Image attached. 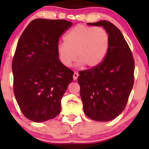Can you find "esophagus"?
Instances as JSON below:
<instances>
[{
  "mask_svg": "<svg viewBox=\"0 0 149 149\" xmlns=\"http://www.w3.org/2000/svg\"><path fill=\"white\" fill-rule=\"evenodd\" d=\"M79 73L77 72H74V74H73V79H74V80H77V79L79 77Z\"/></svg>",
  "mask_w": 149,
  "mask_h": 149,
  "instance_id": "34e87169",
  "label": "esophagus"
}]
</instances>
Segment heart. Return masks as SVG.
Wrapping results in <instances>:
<instances>
[{
	"label": "heart",
	"mask_w": 149,
	"mask_h": 149,
	"mask_svg": "<svg viewBox=\"0 0 149 149\" xmlns=\"http://www.w3.org/2000/svg\"><path fill=\"white\" fill-rule=\"evenodd\" d=\"M109 47V34L104 28L77 25L67 32L64 42L58 45L57 52L66 67L77 58L79 65L95 68L104 60Z\"/></svg>",
	"instance_id": "heart-1"
}]
</instances>
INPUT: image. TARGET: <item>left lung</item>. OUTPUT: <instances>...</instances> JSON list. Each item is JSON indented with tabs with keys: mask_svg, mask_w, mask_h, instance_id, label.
<instances>
[{
	"mask_svg": "<svg viewBox=\"0 0 149 149\" xmlns=\"http://www.w3.org/2000/svg\"><path fill=\"white\" fill-rule=\"evenodd\" d=\"M87 24L107 30L110 47L101 64L79 72L83 111L95 121H111L127 104L134 85V60L121 32L113 24L102 20Z\"/></svg>",
	"mask_w": 149,
	"mask_h": 149,
	"instance_id": "8db88e82",
	"label": "left lung"
}]
</instances>
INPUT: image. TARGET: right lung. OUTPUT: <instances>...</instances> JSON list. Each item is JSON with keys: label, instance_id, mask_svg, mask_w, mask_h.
<instances>
[{"label": "right lung", "instance_id": "add662e5", "mask_svg": "<svg viewBox=\"0 0 149 149\" xmlns=\"http://www.w3.org/2000/svg\"><path fill=\"white\" fill-rule=\"evenodd\" d=\"M72 25L64 19H35L18 40L12 62L13 91L23 115L34 122L54 119L74 72L57 52L59 38Z\"/></svg>", "mask_w": 149, "mask_h": 149}]
</instances>
